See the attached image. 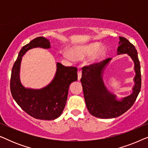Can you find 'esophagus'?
<instances>
[{"mask_svg":"<svg viewBox=\"0 0 148 148\" xmlns=\"http://www.w3.org/2000/svg\"><path fill=\"white\" fill-rule=\"evenodd\" d=\"M77 75H78V80H80L81 78H82V70L79 69L77 72Z\"/></svg>","mask_w":148,"mask_h":148,"instance_id":"1","label":"esophagus"}]
</instances>
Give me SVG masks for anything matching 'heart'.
<instances>
[{
	"label": "heart",
	"mask_w": 148,
	"mask_h": 148,
	"mask_svg": "<svg viewBox=\"0 0 148 148\" xmlns=\"http://www.w3.org/2000/svg\"><path fill=\"white\" fill-rule=\"evenodd\" d=\"M101 45L100 43L99 42H94V43H92L88 44V45L85 46L84 47L81 48L79 52H74V55L76 56L77 58H82L83 56L88 55V54H92L96 51L97 50L100 48ZM106 52V48H102L100 50V52L98 54V58H100L102 56H104V54ZM65 56H68L67 54H64Z\"/></svg>",
	"instance_id": "b5f03b06"
}]
</instances>
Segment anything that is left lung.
Segmentation results:
<instances>
[{
	"instance_id": "8db88e82",
	"label": "left lung",
	"mask_w": 148,
	"mask_h": 148,
	"mask_svg": "<svg viewBox=\"0 0 148 148\" xmlns=\"http://www.w3.org/2000/svg\"><path fill=\"white\" fill-rule=\"evenodd\" d=\"M120 46L117 51L119 54H128L135 63V86L133 93L122 100L108 92L102 80L105 66L111 58L84 66L81 78L87 108L93 116L100 119H112L121 116L129 110L136 100L141 86L140 63L135 47L126 38L119 37Z\"/></svg>"
}]
</instances>
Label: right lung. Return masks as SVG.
<instances>
[{
  "instance_id": "add662e5",
  "label": "right lung",
  "mask_w": 148,
  "mask_h": 148,
  "mask_svg": "<svg viewBox=\"0 0 148 148\" xmlns=\"http://www.w3.org/2000/svg\"><path fill=\"white\" fill-rule=\"evenodd\" d=\"M49 40L44 37L32 40L20 50L12 68L10 88L12 96L26 113L40 120H54L60 116L65 106L69 85L77 80V69L57 62L54 79L40 90L25 88L20 83L19 67L22 56L33 48H49Z\"/></svg>"
}]
</instances>
